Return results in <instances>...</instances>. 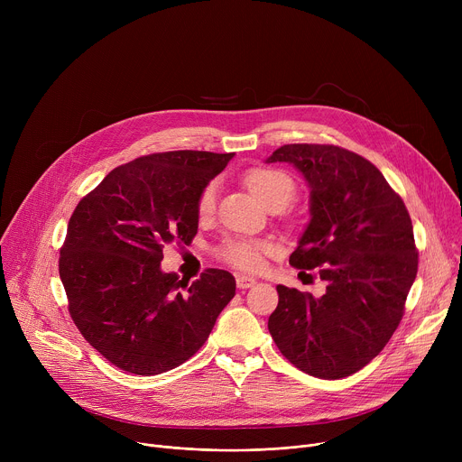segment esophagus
I'll list each match as a JSON object with an SVG mask.
<instances>
[{"instance_id": "1", "label": "esophagus", "mask_w": 462, "mask_h": 462, "mask_svg": "<svg viewBox=\"0 0 462 462\" xmlns=\"http://www.w3.org/2000/svg\"><path fill=\"white\" fill-rule=\"evenodd\" d=\"M236 285H237V289L245 291V289H250V287H254V285H255V280H254V278H250V276L239 274V276H236Z\"/></svg>"}]
</instances>
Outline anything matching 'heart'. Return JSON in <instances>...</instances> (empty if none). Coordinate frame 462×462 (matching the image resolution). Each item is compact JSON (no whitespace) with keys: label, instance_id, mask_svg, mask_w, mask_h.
Instances as JSON below:
<instances>
[{"label":"heart","instance_id":"1","mask_svg":"<svg viewBox=\"0 0 462 462\" xmlns=\"http://www.w3.org/2000/svg\"><path fill=\"white\" fill-rule=\"evenodd\" d=\"M243 182L271 210L285 208L298 193V182L294 177L285 170L271 166H255L246 170L243 173ZM216 199L217 186L216 182H208L197 195V217L201 221L210 219L216 212ZM274 250L276 246L267 239H228L219 246L217 255L236 269L255 271L261 265L263 255L273 254Z\"/></svg>","mask_w":462,"mask_h":462}]
</instances>
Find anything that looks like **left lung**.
Instances as JSON below:
<instances>
[{
	"instance_id": "obj_1",
	"label": "left lung",
	"mask_w": 462,
	"mask_h": 462,
	"mask_svg": "<svg viewBox=\"0 0 462 462\" xmlns=\"http://www.w3.org/2000/svg\"><path fill=\"white\" fill-rule=\"evenodd\" d=\"M269 162L294 164L310 186V223L289 263L327 283L321 298L278 285L269 331L300 371L337 380L389 342L417 278L419 252L402 197L362 155L335 144H285Z\"/></svg>"
}]
</instances>
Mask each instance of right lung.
I'll list each match as a JSON object with an SVG mask.
<instances>
[{"label": "right lung", "mask_w": 462, "mask_h": 462, "mask_svg": "<svg viewBox=\"0 0 462 462\" xmlns=\"http://www.w3.org/2000/svg\"><path fill=\"white\" fill-rule=\"evenodd\" d=\"M234 153L164 152L111 170L77 205L58 271L82 337L134 374L170 371L203 347L236 294L230 273L188 283L162 273L164 246L189 245L195 201Z\"/></svg>", "instance_id": "obj_1"}]
</instances>
